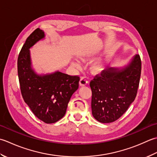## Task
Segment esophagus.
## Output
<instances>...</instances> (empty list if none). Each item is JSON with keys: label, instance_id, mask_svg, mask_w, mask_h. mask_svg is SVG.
Here are the masks:
<instances>
[{"label": "esophagus", "instance_id": "obj_1", "mask_svg": "<svg viewBox=\"0 0 157 157\" xmlns=\"http://www.w3.org/2000/svg\"><path fill=\"white\" fill-rule=\"evenodd\" d=\"M87 83H88V81L87 78L85 77H82L79 81L80 86H85L86 85H87Z\"/></svg>", "mask_w": 157, "mask_h": 157}]
</instances>
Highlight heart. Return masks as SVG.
<instances>
[{"label":"heart","instance_id":"1","mask_svg":"<svg viewBox=\"0 0 157 157\" xmlns=\"http://www.w3.org/2000/svg\"><path fill=\"white\" fill-rule=\"evenodd\" d=\"M83 60H85V59H82ZM73 64L75 66H79V63L77 62H75L73 63ZM104 66V61H98V62H95L94 65L92 66V70L95 72H100V70L103 68V67Z\"/></svg>","mask_w":157,"mask_h":157}]
</instances>
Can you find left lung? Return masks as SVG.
<instances>
[{
	"instance_id": "obj_1",
	"label": "left lung",
	"mask_w": 157,
	"mask_h": 157,
	"mask_svg": "<svg viewBox=\"0 0 157 157\" xmlns=\"http://www.w3.org/2000/svg\"><path fill=\"white\" fill-rule=\"evenodd\" d=\"M141 75V59L134 56L127 64L111 67L90 82L91 110L99 122H114L125 113L135 100Z\"/></svg>"
}]
</instances>
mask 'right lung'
Here are the masks:
<instances>
[{
    "instance_id": "add662e5",
    "label": "right lung",
    "mask_w": 157,
    "mask_h": 157,
    "mask_svg": "<svg viewBox=\"0 0 157 157\" xmlns=\"http://www.w3.org/2000/svg\"><path fill=\"white\" fill-rule=\"evenodd\" d=\"M44 37L40 28L28 37L19 54L17 72L24 101L38 119L54 123L65 115L70 98L78 88L80 78L58 70L42 75L35 72L30 49Z\"/></svg>"
}]
</instances>
